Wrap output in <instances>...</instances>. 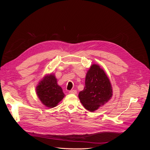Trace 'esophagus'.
I'll use <instances>...</instances> for the list:
<instances>
[{"label":"esophagus","mask_w":150,"mask_h":150,"mask_svg":"<svg viewBox=\"0 0 150 150\" xmlns=\"http://www.w3.org/2000/svg\"><path fill=\"white\" fill-rule=\"evenodd\" d=\"M69 93L70 94H77V91L75 90V89H73V90H71L69 91Z\"/></svg>","instance_id":"esophagus-1"}]
</instances>
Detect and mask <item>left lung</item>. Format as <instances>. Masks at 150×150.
<instances>
[{
  "label": "left lung",
  "mask_w": 150,
  "mask_h": 150,
  "mask_svg": "<svg viewBox=\"0 0 150 150\" xmlns=\"http://www.w3.org/2000/svg\"><path fill=\"white\" fill-rule=\"evenodd\" d=\"M78 96L84 107L91 112L98 110L111 99V83L100 66H91L86 73L84 89L79 92Z\"/></svg>",
  "instance_id": "1"
}]
</instances>
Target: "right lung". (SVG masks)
Returning a JSON list of instances; mask_svg holds the SVG:
<instances>
[{
  "label": "right lung",
  "mask_w": 150,
  "mask_h": 150,
  "mask_svg": "<svg viewBox=\"0 0 150 150\" xmlns=\"http://www.w3.org/2000/svg\"><path fill=\"white\" fill-rule=\"evenodd\" d=\"M35 90L40 102L49 108L57 106L65 96L62 88L57 84L55 75L52 73L45 75L39 82Z\"/></svg>",
  "instance_id": "obj_1"
}]
</instances>
